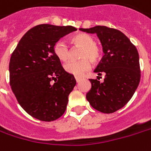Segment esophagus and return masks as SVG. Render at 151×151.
<instances>
[{
    "label": "esophagus",
    "mask_w": 151,
    "mask_h": 151,
    "mask_svg": "<svg viewBox=\"0 0 151 151\" xmlns=\"http://www.w3.org/2000/svg\"><path fill=\"white\" fill-rule=\"evenodd\" d=\"M75 79H76V82H79L81 78H80V77H78V76H76V77H75Z\"/></svg>",
    "instance_id": "34e87169"
}]
</instances>
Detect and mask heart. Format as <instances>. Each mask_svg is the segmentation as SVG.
I'll return each instance as SVG.
<instances>
[{
	"label": "heart",
	"instance_id": "b5f03b06",
	"mask_svg": "<svg viewBox=\"0 0 151 151\" xmlns=\"http://www.w3.org/2000/svg\"><path fill=\"white\" fill-rule=\"evenodd\" d=\"M70 43L74 47H81L79 57L81 58L77 61H69L64 64V70L69 74L81 76L90 69L91 63H98L102 58L101 47L95 43L94 38L85 33H79L72 36ZM53 52L60 61H67L70 56V49L64 42L58 41L53 47Z\"/></svg>",
	"mask_w": 151,
	"mask_h": 151
}]
</instances>
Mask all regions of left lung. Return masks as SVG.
<instances>
[{"label": "left lung", "mask_w": 151, "mask_h": 151, "mask_svg": "<svg viewBox=\"0 0 151 151\" xmlns=\"http://www.w3.org/2000/svg\"><path fill=\"white\" fill-rule=\"evenodd\" d=\"M80 30L96 33L104 53L94 72L99 76L105 74V77L103 82L99 78L89 80L92 87L86 95L87 101L102 113H114L127 104L139 84L138 50L122 32L116 29L99 25Z\"/></svg>", "instance_id": "obj_1"}]
</instances>
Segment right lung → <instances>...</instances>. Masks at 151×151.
<instances>
[{"instance_id":"add662e5","label":"right lung","mask_w":151,"mask_h":151,"mask_svg":"<svg viewBox=\"0 0 151 151\" xmlns=\"http://www.w3.org/2000/svg\"><path fill=\"white\" fill-rule=\"evenodd\" d=\"M73 26L39 24L28 30L12 53L10 86L21 107L43 122L55 121L64 113L69 94L76 84L64 70L53 47Z\"/></svg>"}]
</instances>
